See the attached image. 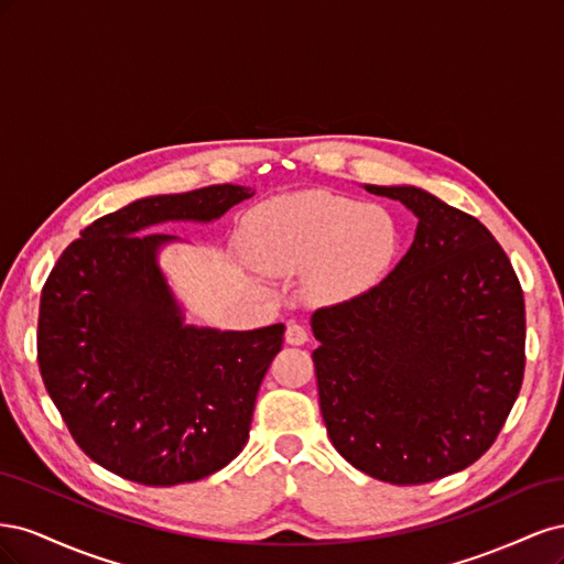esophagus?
<instances>
[{
    "instance_id": "1",
    "label": "esophagus",
    "mask_w": 564,
    "mask_h": 564,
    "mask_svg": "<svg viewBox=\"0 0 564 564\" xmlns=\"http://www.w3.org/2000/svg\"><path fill=\"white\" fill-rule=\"evenodd\" d=\"M284 340L289 346H303L305 340H308V329H305L299 322H289L286 332H284Z\"/></svg>"
}]
</instances>
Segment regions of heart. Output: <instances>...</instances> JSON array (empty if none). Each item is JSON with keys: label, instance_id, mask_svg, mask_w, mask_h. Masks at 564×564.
Masks as SVG:
<instances>
[{"label": "heart", "instance_id": "b5f03b06", "mask_svg": "<svg viewBox=\"0 0 564 564\" xmlns=\"http://www.w3.org/2000/svg\"><path fill=\"white\" fill-rule=\"evenodd\" d=\"M400 232L379 204L327 191L286 195L245 220L249 261L268 275H301L315 301L340 303L377 284L395 259Z\"/></svg>", "mask_w": 564, "mask_h": 564}]
</instances>
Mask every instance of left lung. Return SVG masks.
Listing matches in <instances>:
<instances>
[{
	"label": "left lung",
	"instance_id": "obj_1",
	"mask_svg": "<svg viewBox=\"0 0 564 564\" xmlns=\"http://www.w3.org/2000/svg\"><path fill=\"white\" fill-rule=\"evenodd\" d=\"M419 224L388 278L311 317L319 412L336 452L381 482L423 485L475 464L524 377V299L470 214L414 185H365Z\"/></svg>",
	"mask_w": 564,
	"mask_h": 564
}]
</instances>
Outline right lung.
<instances>
[{"label":"right lung","instance_id":"obj_1","mask_svg":"<svg viewBox=\"0 0 564 564\" xmlns=\"http://www.w3.org/2000/svg\"><path fill=\"white\" fill-rule=\"evenodd\" d=\"M251 187L209 185L135 199L94 220L42 289L37 362L79 449L148 487L202 480L242 452L284 324H187L160 268L169 220L212 224Z\"/></svg>","mask_w":564,"mask_h":564}]
</instances>
